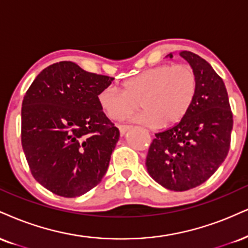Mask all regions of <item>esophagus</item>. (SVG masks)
<instances>
[{
    "label": "esophagus",
    "mask_w": 248,
    "mask_h": 248,
    "mask_svg": "<svg viewBox=\"0 0 248 248\" xmlns=\"http://www.w3.org/2000/svg\"><path fill=\"white\" fill-rule=\"evenodd\" d=\"M118 128H119V130H120V134L122 136V135H124V134H126L128 130L130 129V126H126V124H120V126H118Z\"/></svg>",
    "instance_id": "34e87169"
}]
</instances>
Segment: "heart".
Here are the masks:
<instances>
[{"label": "heart", "instance_id": "heart-1", "mask_svg": "<svg viewBox=\"0 0 248 248\" xmlns=\"http://www.w3.org/2000/svg\"><path fill=\"white\" fill-rule=\"evenodd\" d=\"M198 75L189 63L160 64L122 83V90L108 85L98 103L112 120H122L140 107L133 120L150 127L178 124L187 114L198 92Z\"/></svg>", "mask_w": 248, "mask_h": 248}]
</instances>
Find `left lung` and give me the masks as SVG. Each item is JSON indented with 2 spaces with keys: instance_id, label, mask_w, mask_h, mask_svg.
Returning a JSON list of instances; mask_svg holds the SVG:
<instances>
[{
  "instance_id": "1",
  "label": "left lung",
  "mask_w": 248,
  "mask_h": 248,
  "mask_svg": "<svg viewBox=\"0 0 248 248\" xmlns=\"http://www.w3.org/2000/svg\"><path fill=\"white\" fill-rule=\"evenodd\" d=\"M180 55L198 75L195 100L179 124L155 134L145 160L150 177L174 192L198 187L216 172L228 156L233 127L223 79L195 53Z\"/></svg>"
}]
</instances>
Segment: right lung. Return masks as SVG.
Returning a JSON list of instances; mask_svg holds the SVG:
<instances>
[{"label": "right lung", "instance_id": "obj_1", "mask_svg": "<svg viewBox=\"0 0 248 248\" xmlns=\"http://www.w3.org/2000/svg\"><path fill=\"white\" fill-rule=\"evenodd\" d=\"M113 79L61 61L45 68L24 95V154L33 178L56 195H83L105 175L120 133L98 93Z\"/></svg>", "mask_w": 248, "mask_h": 248}]
</instances>
